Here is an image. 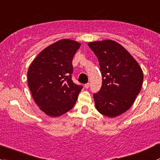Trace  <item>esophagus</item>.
<instances>
[{
	"label": "esophagus",
	"instance_id": "esophagus-1",
	"mask_svg": "<svg viewBox=\"0 0 160 160\" xmlns=\"http://www.w3.org/2000/svg\"><path fill=\"white\" fill-rule=\"evenodd\" d=\"M89 86H90V84L89 83H87V84H85V88H86V89H88V88H89Z\"/></svg>",
	"mask_w": 160,
	"mask_h": 160
}]
</instances>
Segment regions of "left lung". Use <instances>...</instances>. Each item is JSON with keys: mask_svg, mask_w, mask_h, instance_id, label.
<instances>
[{"mask_svg": "<svg viewBox=\"0 0 160 160\" xmlns=\"http://www.w3.org/2000/svg\"><path fill=\"white\" fill-rule=\"evenodd\" d=\"M96 55L102 76L100 90L93 94L97 110L113 118L127 111L139 95L142 71L121 44L112 40L88 44Z\"/></svg>", "mask_w": 160, "mask_h": 160, "instance_id": "8db88e82", "label": "left lung"}]
</instances>
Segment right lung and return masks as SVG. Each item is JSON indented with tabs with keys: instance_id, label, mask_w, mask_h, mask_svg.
Masks as SVG:
<instances>
[{
	"instance_id": "add662e5",
	"label": "right lung",
	"mask_w": 160,
	"mask_h": 160,
	"mask_svg": "<svg viewBox=\"0 0 160 160\" xmlns=\"http://www.w3.org/2000/svg\"><path fill=\"white\" fill-rule=\"evenodd\" d=\"M80 46L69 39L58 41L41 52L29 67L32 97L48 116H60L72 109L83 88L72 80V59Z\"/></svg>"
}]
</instances>
